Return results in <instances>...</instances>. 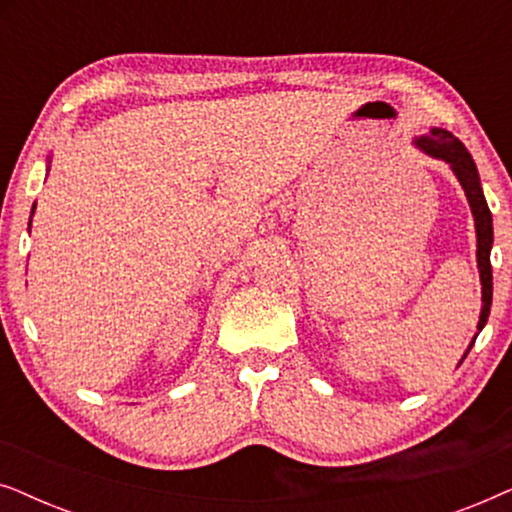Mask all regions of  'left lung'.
<instances>
[{
    "mask_svg": "<svg viewBox=\"0 0 512 512\" xmlns=\"http://www.w3.org/2000/svg\"><path fill=\"white\" fill-rule=\"evenodd\" d=\"M415 144L424 153H429L433 158L445 160V163L452 167V172L457 174L461 188H464L468 205H471V212L475 219V233H478V268H480V282H482V312L478 321V331H482L487 324L489 307H492V263H489V251H492V242H494V228H492V212H489L485 193H482V186H480L478 167H475L471 153L466 151V146L461 144L452 132H447L443 128H433L429 135L415 139ZM475 338H478V333H475ZM471 347L466 349V354L471 352ZM466 354L461 356V361L466 359Z\"/></svg>",
    "mask_w": 512,
    "mask_h": 512,
    "instance_id": "obj_1",
    "label": "left lung"
}]
</instances>
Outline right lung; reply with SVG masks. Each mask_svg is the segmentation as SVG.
<instances>
[{
  "mask_svg": "<svg viewBox=\"0 0 512 512\" xmlns=\"http://www.w3.org/2000/svg\"><path fill=\"white\" fill-rule=\"evenodd\" d=\"M32 212H34V207H32ZM30 223H32V221H30Z\"/></svg>",
  "mask_w": 512,
  "mask_h": 512,
  "instance_id": "1",
  "label": "right lung"
}]
</instances>
